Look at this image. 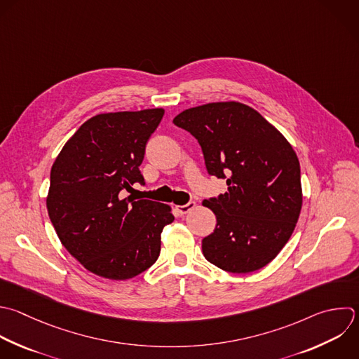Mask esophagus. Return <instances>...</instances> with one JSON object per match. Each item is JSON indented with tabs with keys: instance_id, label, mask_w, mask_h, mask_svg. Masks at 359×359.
Segmentation results:
<instances>
[{
	"instance_id": "esophagus-1",
	"label": "esophagus",
	"mask_w": 359,
	"mask_h": 359,
	"mask_svg": "<svg viewBox=\"0 0 359 359\" xmlns=\"http://www.w3.org/2000/svg\"><path fill=\"white\" fill-rule=\"evenodd\" d=\"M194 208H195V202H189V203H187V205H177V206H175L177 212H178V213H181V215L188 213V212H189V210H192Z\"/></svg>"
}]
</instances>
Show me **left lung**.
<instances>
[{
	"instance_id": "obj_1",
	"label": "left lung",
	"mask_w": 359,
	"mask_h": 359,
	"mask_svg": "<svg viewBox=\"0 0 359 359\" xmlns=\"http://www.w3.org/2000/svg\"><path fill=\"white\" fill-rule=\"evenodd\" d=\"M172 122L198 139L209 174L227 184L219 199L202 202L217 222L202 240L205 258L233 273L264 268L290 238L302 209L293 147L261 114L237 101L189 108Z\"/></svg>"
}]
</instances>
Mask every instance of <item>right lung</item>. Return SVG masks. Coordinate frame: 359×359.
<instances>
[{"label": "right lung", "mask_w": 359, "mask_h": 359, "mask_svg": "<svg viewBox=\"0 0 359 359\" xmlns=\"http://www.w3.org/2000/svg\"><path fill=\"white\" fill-rule=\"evenodd\" d=\"M163 115V108L98 114L52 165L46 198L52 224L66 250L101 278L125 280L150 268L163 229L174 222L170 205L121 199V191L144 182L139 167Z\"/></svg>", "instance_id": "obj_1"}]
</instances>
